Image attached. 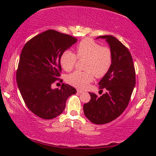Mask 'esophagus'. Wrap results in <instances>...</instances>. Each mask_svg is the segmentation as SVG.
<instances>
[{
  "label": "esophagus",
  "instance_id": "esophagus-1",
  "mask_svg": "<svg viewBox=\"0 0 156 156\" xmlns=\"http://www.w3.org/2000/svg\"><path fill=\"white\" fill-rule=\"evenodd\" d=\"M77 92H78V93H83L84 91H82L81 90H79V89H77Z\"/></svg>",
  "mask_w": 156,
  "mask_h": 156
}]
</instances>
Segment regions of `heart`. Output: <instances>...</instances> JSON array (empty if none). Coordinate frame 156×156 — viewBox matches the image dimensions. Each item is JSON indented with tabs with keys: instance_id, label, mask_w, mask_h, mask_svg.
Instances as JSON below:
<instances>
[{
	"instance_id": "obj_1",
	"label": "heart",
	"mask_w": 156,
	"mask_h": 156,
	"mask_svg": "<svg viewBox=\"0 0 156 156\" xmlns=\"http://www.w3.org/2000/svg\"><path fill=\"white\" fill-rule=\"evenodd\" d=\"M76 55L71 50H66L60 56V64L64 70L74 69L78 58L87 59L84 69L87 71H75L67 77V82L74 87L84 89L94 80L95 75L102 78L110 70L113 61L111 49L102 47L90 39H84L76 47Z\"/></svg>"
}]
</instances>
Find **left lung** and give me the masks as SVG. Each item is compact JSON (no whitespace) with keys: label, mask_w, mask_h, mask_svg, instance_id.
Segmentation results:
<instances>
[{"label":"left lung","mask_w":156,"mask_h":156,"mask_svg":"<svg viewBox=\"0 0 156 156\" xmlns=\"http://www.w3.org/2000/svg\"><path fill=\"white\" fill-rule=\"evenodd\" d=\"M105 39L112 52L110 70L99 82V89L106 92L98 97L89 92L90 101L84 104V113L92 122L102 125L119 117L127 108L135 85V70L129 49L112 35L99 36Z\"/></svg>","instance_id":"8db88e82"}]
</instances>
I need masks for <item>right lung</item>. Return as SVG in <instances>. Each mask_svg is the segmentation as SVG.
I'll return each mask as SVG.
<instances>
[{"label": "right lung", "mask_w": 156, "mask_h": 156, "mask_svg": "<svg viewBox=\"0 0 156 156\" xmlns=\"http://www.w3.org/2000/svg\"><path fill=\"white\" fill-rule=\"evenodd\" d=\"M76 41L71 35L49 29L35 36L23 47L16 82L26 106L37 117H58L64 111L68 98L76 93V89L67 84L63 83L60 89L51 88L60 76L62 54Z\"/></svg>", "instance_id": "obj_1"}]
</instances>
